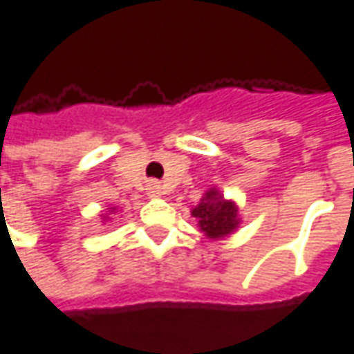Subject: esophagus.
<instances>
[{
	"label": "esophagus",
	"mask_w": 354,
	"mask_h": 354,
	"mask_svg": "<svg viewBox=\"0 0 354 354\" xmlns=\"http://www.w3.org/2000/svg\"><path fill=\"white\" fill-rule=\"evenodd\" d=\"M147 189H149V196H151V197L162 196V186H158L157 182H151V184H149V187H147Z\"/></svg>",
	"instance_id": "34e87169"
}]
</instances>
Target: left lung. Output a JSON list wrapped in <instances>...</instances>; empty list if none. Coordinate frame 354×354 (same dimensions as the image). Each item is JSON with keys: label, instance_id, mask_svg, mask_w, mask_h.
Segmentation results:
<instances>
[{"label": "left lung", "instance_id": "left-lung-1", "mask_svg": "<svg viewBox=\"0 0 354 354\" xmlns=\"http://www.w3.org/2000/svg\"><path fill=\"white\" fill-rule=\"evenodd\" d=\"M192 217L196 218L199 230L209 240H221L234 234L242 223L236 203L232 199H225L217 187H209L203 194L196 207H192Z\"/></svg>", "mask_w": 354, "mask_h": 354}]
</instances>
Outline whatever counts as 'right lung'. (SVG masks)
Here are the masks:
<instances>
[{
	"label": "right lung",
	"mask_w": 354,
	"mask_h": 354,
	"mask_svg": "<svg viewBox=\"0 0 354 354\" xmlns=\"http://www.w3.org/2000/svg\"><path fill=\"white\" fill-rule=\"evenodd\" d=\"M116 211H118V207H108L106 213H102V215H100L102 223H108V221H112V215H114Z\"/></svg>",
	"instance_id": "add662e5"
}]
</instances>
